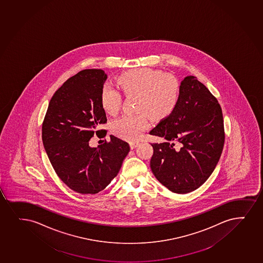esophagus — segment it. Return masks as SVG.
Returning <instances> with one entry per match:
<instances>
[{
	"label": "esophagus",
	"mask_w": 263,
	"mask_h": 263,
	"mask_svg": "<svg viewBox=\"0 0 263 263\" xmlns=\"http://www.w3.org/2000/svg\"><path fill=\"white\" fill-rule=\"evenodd\" d=\"M138 143H139V142H130V148H132V149H133V148H136V146L138 145Z\"/></svg>",
	"instance_id": "esophagus-1"
}]
</instances>
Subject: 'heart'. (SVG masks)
Listing matches in <instances>:
<instances>
[{
    "instance_id": "1",
    "label": "heart",
    "mask_w": 263,
    "mask_h": 263,
    "mask_svg": "<svg viewBox=\"0 0 263 263\" xmlns=\"http://www.w3.org/2000/svg\"><path fill=\"white\" fill-rule=\"evenodd\" d=\"M120 90L126 96H136V111L138 114L124 115L111 124L115 136L135 141L148 127V117L159 121L168 117L179 102L181 85L179 79L161 70L142 68L121 74L118 79ZM100 101L103 109L111 115L121 109L122 97L119 90L104 87Z\"/></svg>"
}]
</instances>
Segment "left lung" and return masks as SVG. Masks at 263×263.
<instances>
[{"mask_svg":"<svg viewBox=\"0 0 263 263\" xmlns=\"http://www.w3.org/2000/svg\"><path fill=\"white\" fill-rule=\"evenodd\" d=\"M149 134L166 140L152 143L155 177L170 191L187 194L209 179L219 161L226 139L222 108L207 87L189 76L181 82L175 109Z\"/></svg>","mask_w":263,"mask_h":263,"instance_id":"1","label":"left lung"}]
</instances>
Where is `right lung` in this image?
Here are the masks:
<instances>
[{"label":"right lung","mask_w":263,"mask_h":263,"mask_svg":"<svg viewBox=\"0 0 263 263\" xmlns=\"http://www.w3.org/2000/svg\"><path fill=\"white\" fill-rule=\"evenodd\" d=\"M107 74L102 69H84L68 78L53 94L42 123V141L56 174L81 195L102 191L117 176L130 151L116 136L91 148L93 136L107 122L100 101Z\"/></svg>","instance_id":"obj_1"}]
</instances>
